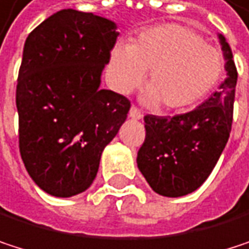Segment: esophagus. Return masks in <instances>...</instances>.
<instances>
[{
  "label": "esophagus",
  "mask_w": 249,
  "mask_h": 249,
  "mask_svg": "<svg viewBox=\"0 0 249 249\" xmlns=\"http://www.w3.org/2000/svg\"><path fill=\"white\" fill-rule=\"evenodd\" d=\"M129 117H132V119H135V120H139V119L142 117V113H141V110H139L138 107L132 106V107H130V111H129Z\"/></svg>",
  "instance_id": "34e87169"
}]
</instances>
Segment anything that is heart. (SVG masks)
Segmentation results:
<instances>
[{"instance_id":"b5f03b06","label":"heart","mask_w":249,"mask_h":249,"mask_svg":"<svg viewBox=\"0 0 249 249\" xmlns=\"http://www.w3.org/2000/svg\"><path fill=\"white\" fill-rule=\"evenodd\" d=\"M223 69L220 52L194 30L161 24L143 30L135 43H117L108 59L111 88L129 94L148 76L146 101L181 111L203 100L217 84Z\"/></svg>"}]
</instances>
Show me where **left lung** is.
<instances>
[{
  "label": "left lung",
  "mask_w": 249,
  "mask_h": 249,
  "mask_svg": "<svg viewBox=\"0 0 249 249\" xmlns=\"http://www.w3.org/2000/svg\"><path fill=\"white\" fill-rule=\"evenodd\" d=\"M228 78L204 103L176 116L146 114L145 142L138 168L151 188L165 197H181L201 186L213 171L229 139L238 79L232 51L219 35Z\"/></svg>",
  "instance_id": "1"
}]
</instances>
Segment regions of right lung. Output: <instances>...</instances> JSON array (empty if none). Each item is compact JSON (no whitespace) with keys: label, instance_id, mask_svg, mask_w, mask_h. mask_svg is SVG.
I'll return each instance as SVG.
<instances>
[{"label":"right lung","instance_id":"right-lung-1","mask_svg":"<svg viewBox=\"0 0 249 249\" xmlns=\"http://www.w3.org/2000/svg\"><path fill=\"white\" fill-rule=\"evenodd\" d=\"M116 29L104 17L68 8L26 39L16 91L18 146L29 176L55 197L92 184L104 148L127 117L130 101L100 88Z\"/></svg>","mask_w":249,"mask_h":249}]
</instances>
